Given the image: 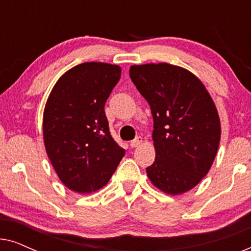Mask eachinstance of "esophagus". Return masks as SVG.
<instances>
[{
  "instance_id": "esophagus-1",
  "label": "esophagus",
  "mask_w": 251,
  "mask_h": 251,
  "mask_svg": "<svg viewBox=\"0 0 251 251\" xmlns=\"http://www.w3.org/2000/svg\"><path fill=\"white\" fill-rule=\"evenodd\" d=\"M142 143H143V138L140 136H138V137H136V138L133 139L131 143H130V146H131L132 149H135V147H138Z\"/></svg>"
}]
</instances>
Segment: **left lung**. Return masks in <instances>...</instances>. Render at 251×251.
<instances>
[{
    "label": "left lung",
    "instance_id": "1",
    "mask_svg": "<svg viewBox=\"0 0 251 251\" xmlns=\"http://www.w3.org/2000/svg\"><path fill=\"white\" fill-rule=\"evenodd\" d=\"M129 74L153 115L155 161L147 176L164 193L183 194L200 183L217 154V108L203 83L185 68L133 65Z\"/></svg>",
    "mask_w": 251,
    "mask_h": 251
}]
</instances>
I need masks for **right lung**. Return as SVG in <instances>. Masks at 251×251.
<instances>
[{"mask_svg":"<svg viewBox=\"0 0 251 251\" xmlns=\"http://www.w3.org/2000/svg\"><path fill=\"white\" fill-rule=\"evenodd\" d=\"M120 77L118 65L80 64L57 81L47 100V154L63 184L77 193L105 186L126 154L109 132L104 109Z\"/></svg>","mask_w":251,"mask_h":251,"instance_id":"obj_1","label":"right lung"}]
</instances>
